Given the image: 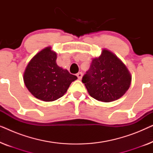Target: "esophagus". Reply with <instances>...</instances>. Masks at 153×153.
Here are the masks:
<instances>
[{"label":"esophagus","mask_w":153,"mask_h":153,"mask_svg":"<svg viewBox=\"0 0 153 153\" xmlns=\"http://www.w3.org/2000/svg\"><path fill=\"white\" fill-rule=\"evenodd\" d=\"M76 76H77V77H78V79H79V80H80V79H81V78H82V76H83V73L82 72L77 73Z\"/></svg>","instance_id":"34e87169"}]
</instances>
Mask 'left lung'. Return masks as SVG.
<instances>
[{"mask_svg": "<svg viewBox=\"0 0 153 153\" xmlns=\"http://www.w3.org/2000/svg\"><path fill=\"white\" fill-rule=\"evenodd\" d=\"M131 75L125 65L111 51L104 49L99 57L92 60L82 78L89 95L103 102L118 100L130 86Z\"/></svg>", "mask_w": 153, "mask_h": 153, "instance_id": "8db88e82", "label": "left lung"}]
</instances>
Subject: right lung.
I'll use <instances>...</instances> for the list:
<instances>
[{
	"label": "right lung",
	"mask_w": 153,
	"mask_h": 153,
	"mask_svg": "<svg viewBox=\"0 0 153 153\" xmlns=\"http://www.w3.org/2000/svg\"><path fill=\"white\" fill-rule=\"evenodd\" d=\"M57 54L47 47L38 52L27 65L24 81L30 93L37 99L52 102L62 97L72 81L77 79L56 63Z\"/></svg>",
	"instance_id": "add662e5"
}]
</instances>
